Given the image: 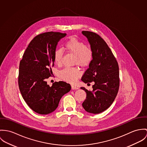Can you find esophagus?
<instances>
[{
  "label": "esophagus",
  "mask_w": 147,
  "mask_h": 147,
  "mask_svg": "<svg viewBox=\"0 0 147 147\" xmlns=\"http://www.w3.org/2000/svg\"><path fill=\"white\" fill-rule=\"evenodd\" d=\"M71 89L72 90H77V89H78V87L77 86H76L71 85Z\"/></svg>",
  "instance_id": "esophagus-1"
}]
</instances>
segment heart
<instances>
[{
  "mask_svg": "<svg viewBox=\"0 0 147 147\" xmlns=\"http://www.w3.org/2000/svg\"><path fill=\"white\" fill-rule=\"evenodd\" d=\"M65 49L70 53L75 55L74 64L82 67L89 65L93 59L92 50L86 45L75 38H70L65 43ZM63 56L61 49H56L53 53V60L56 64L60 65ZM80 71L76 67H66L60 71V78L66 81L74 83L80 76Z\"/></svg>",
  "mask_w": 147,
  "mask_h": 147,
  "instance_id": "heart-1",
  "label": "heart"
}]
</instances>
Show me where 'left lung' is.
<instances>
[{"label":"left lung","instance_id":"1","mask_svg":"<svg viewBox=\"0 0 147 147\" xmlns=\"http://www.w3.org/2000/svg\"><path fill=\"white\" fill-rule=\"evenodd\" d=\"M82 33L91 45L93 59L81 80L86 83H95L92 91L81 87L86 92L82 106L87 112L98 114L108 109L117 95L119 87V66L111 49L99 35L88 31Z\"/></svg>","mask_w":147,"mask_h":147}]
</instances>
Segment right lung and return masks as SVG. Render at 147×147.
Segmentation results:
<instances>
[{
  "label": "right lung",
  "mask_w": 147,
  "mask_h": 147,
  "mask_svg": "<svg viewBox=\"0 0 147 147\" xmlns=\"http://www.w3.org/2000/svg\"><path fill=\"white\" fill-rule=\"evenodd\" d=\"M66 33L46 32L33 38L20 62L18 83L22 96L35 112L48 114L57 108L62 96L71 86L65 82H55L50 87L46 79L53 76V53Z\"/></svg>",
  "instance_id": "obj_1"
}]
</instances>
